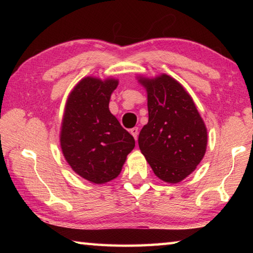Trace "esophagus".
Wrapping results in <instances>:
<instances>
[{
  "label": "esophagus",
  "instance_id": "1",
  "mask_svg": "<svg viewBox=\"0 0 253 253\" xmlns=\"http://www.w3.org/2000/svg\"><path fill=\"white\" fill-rule=\"evenodd\" d=\"M129 131H130V134H131L132 136H134V138L137 139V136H138V128L134 127V128H131V129H130Z\"/></svg>",
  "mask_w": 253,
  "mask_h": 253
}]
</instances>
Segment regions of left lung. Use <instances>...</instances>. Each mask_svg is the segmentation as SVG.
<instances>
[{
	"label": "left lung",
	"instance_id": "1",
	"mask_svg": "<svg viewBox=\"0 0 253 253\" xmlns=\"http://www.w3.org/2000/svg\"><path fill=\"white\" fill-rule=\"evenodd\" d=\"M147 90L148 123L138 136L139 149L157 177L178 183L200 164L208 132L191 96L168 75L139 79Z\"/></svg>",
	"mask_w": 253,
	"mask_h": 253
}]
</instances>
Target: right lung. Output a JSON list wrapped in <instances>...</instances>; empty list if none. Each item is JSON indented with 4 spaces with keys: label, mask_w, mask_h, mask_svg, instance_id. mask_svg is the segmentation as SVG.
<instances>
[{
    "label": "right lung",
    "mask_w": 253,
    "mask_h": 253,
    "mask_svg": "<svg viewBox=\"0 0 253 253\" xmlns=\"http://www.w3.org/2000/svg\"><path fill=\"white\" fill-rule=\"evenodd\" d=\"M118 81L87 77L67 100L60 134L63 156L81 177L96 184L116 178L135 139L109 111Z\"/></svg>",
    "instance_id": "obj_1"
}]
</instances>
